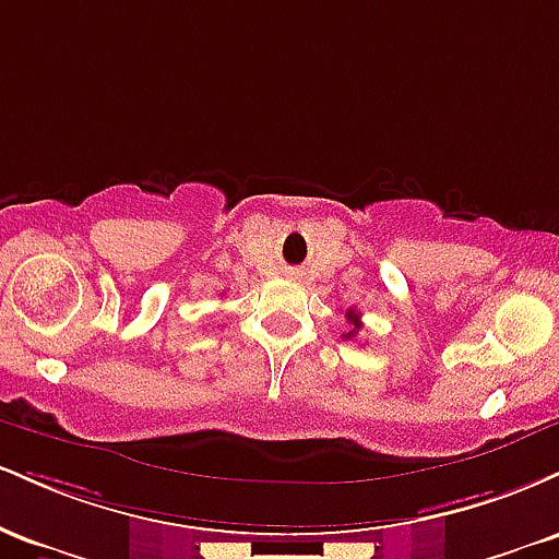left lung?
Returning a JSON list of instances; mask_svg holds the SVG:
<instances>
[{
	"label": "left lung",
	"instance_id": "1",
	"mask_svg": "<svg viewBox=\"0 0 559 559\" xmlns=\"http://www.w3.org/2000/svg\"><path fill=\"white\" fill-rule=\"evenodd\" d=\"M346 320H349L352 331H346L342 338H355V336H357V331L362 329V323H360V312H355V310H346Z\"/></svg>",
	"mask_w": 559,
	"mask_h": 559
}]
</instances>
